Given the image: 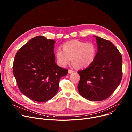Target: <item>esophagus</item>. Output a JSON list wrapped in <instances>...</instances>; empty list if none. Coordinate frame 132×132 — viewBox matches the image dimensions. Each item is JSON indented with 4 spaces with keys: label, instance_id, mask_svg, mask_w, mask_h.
I'll use <instances>...</instances> for the list:
<instances>
[{
    "label": "esophagus",
    "instance_id": "34e87169",
    "mask_svg": "<svg viewBox=\"0 0 132 132\" xmlns=\"http://www.w3.org/2000/svg\"><path fill=\"white\" fill-rule=\"evenodd\" d=\"M73 70H72V69H69L68 70V73H72V72H73Z\"/></svg>",
    "mask_w": 132,
    "mask_h": 132
}]
</instances>
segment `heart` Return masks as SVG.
<instances>
[{
    "label": "heart",
    "instance_id": "obj_1",
    "mask_svg": "<svg viewBox=\"0 0 132 132\" xmlns=\"http://www.w3.org/2000/svg\"><path fill=\"white\" fill-rule=\"evenodd\" d=\"M63 51L58 49L56 52L57 64L61 67H65L71 61L73 66L78 69L90 66L95 61L97 48L93 43H86L80 41H70L65 43Z\"/></svg>",
    "mask_w": 132,
    "mask_h": 132
}]
</instances>
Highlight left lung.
<instances>
[{"instance_id":"left-lung-1","label":"left lung","mask_w":132,"mask_h":132,"mask_svg":"<svg viewBox=\"0 0 132 132\" xmlns=\"http://www.w3.org/2000/svg\"><path fill=\"white\" fill-rule=\"evenodd\" d=\"M98 52L93 62L78 71L80 95L90 101H99L109 98L122 78V57L110 41L96 36Z\"/></svg>"}]
</instances>
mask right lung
Masks as SVG:
<instances>
[{"instance_id":"add662e5","label":"right lung","mask_w":132,"mask_h":132,"mask_svg":"<svg viewBox=\"0 0 132 132\" xmlns=\"http://www.w3.org/2000/svg\"><path fill=\"white\" fill-rule=\"evenodd\" d=\"M55 41L43 36H35L17 52L13 73L20 91L28 98L45 102L58 92L60 80L68 70L55 63Z\"/></svg>"}]
</instances>
